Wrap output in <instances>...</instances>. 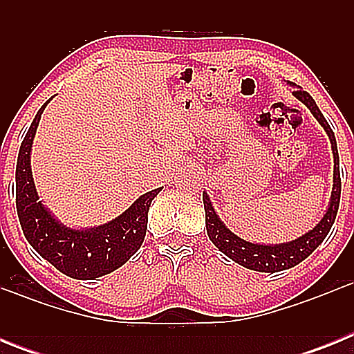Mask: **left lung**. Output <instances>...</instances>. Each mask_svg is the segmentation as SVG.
I'll use <instances>...</instances> for the list:
<instances>
[{
    "instance_id": "1",
    "label": "left lung",
    "mask_w": 354,
    "mask_h": 354,
    "mask_svg": "<svg viewBox=\"0 0 354 354\" xmlns=\"http://www.w3.org/2000/svg\"><path fill=\"white\" fill-rule=\"evenodd\" d=\"M294 95L298 97L299 101L305 102L308 106L314 117L317 118L319 124L324 127V131L330 136L331 149H333V158H335V174H333V192H331V202L328 207L326 214L323 216V220L319 221L310 232H306L305 236L298 237L292 243L287 245H277V246H264V245H253L248 241L241 239L236 234H232L220 221L218 214L214 212L211 205L209 196L202 195L204 198V209H205V228H207L209 239L214 243V246L225 253L228 259H232L237 264L245 266L248 270L253 271H262V273H277V271L289 270L292 266L299 264L305 261L315 248L324 241L328 236L330 228L333 227V221L337 218V211H339V202H340V171H339V150H337L335 134L331 131L330 124L323 113L319 111L317 104L310 97V93L305 90H294Z\"/></svg>"
}]
</instances>
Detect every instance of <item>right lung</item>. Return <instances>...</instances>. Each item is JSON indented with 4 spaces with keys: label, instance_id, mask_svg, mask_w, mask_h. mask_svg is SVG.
Returning a JSON list of instances; mask_svg holds the SVG:
<instances>
[{
    "label": "right lung",
    "instance_id": "obj_1",
    "mask_svg": "<svg viewBox=\"0 0 354 354\" xmlns=\"http://www.w3.org/2000/svg\"><path fill=\"white\" fill-rule=\"evenodd\" d=\"M46 104L37 111L19 149L15 168L19 221L24 237L40 253V257L51 262L67 277L93 280L124 266L138 252L145 239L149 207L161 187L142 195L126 212L99 228L72 230L58 223L39 202L30 170L31 143Z\"/></svg>",
    "mask_w": 354,
    "mask_h": 354
}]
</instances>
